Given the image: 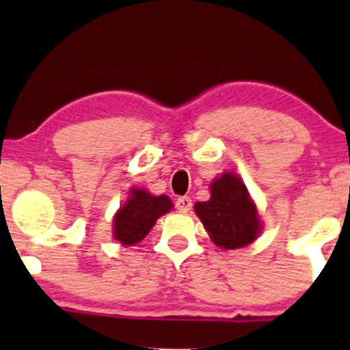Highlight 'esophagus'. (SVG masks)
Returning a JSON list of instances; mask_svg holds the SVG:
<instances>
[{
	"mask_svg": "<svg viewBox=\"0 0 350 350\" xmlns=\"http://www.w3.org/2000/svg\"><path fill=\"white\" fill-rule=\"evenodd\" d=\"M176 207H178V211L180 212H189L192 208L191 198H179L176 200Z\"/></svg>",
	"mask_w": 350,
	"mask_h": 350,
	"instance_id": "esophagus-1",
	"label": "esophagus"
}]
</instances>
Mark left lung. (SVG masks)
<instances>
[{"mask_svg": "<svg viewBox=\"0 0 350 350\" xmlns=\"http://www.w3.org/2000/svg\"><path fill=\"white\" fill-rule=\"evenodd\" d=\"M196 214L217 247H247L262 232L258 211L235 172H224L211 183V199L196 202Z\"/></svg>", "mask_w": 350, "mask_h": 350, "instance_id": "8db88e82", "label": "left lung"}]
</instances>
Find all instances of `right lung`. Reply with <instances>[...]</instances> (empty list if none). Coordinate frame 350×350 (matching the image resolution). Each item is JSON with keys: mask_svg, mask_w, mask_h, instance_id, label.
<instances>
[{"mask_svg": "<svg viewBox=\"0 0 350 350\" xmlns=\"http://www.w3.org/2000/svg\"><path fill=\"white\" fill-rule=\"evenodd\" d=\"M171 208L172 202L167 196H152L146 189L131 187L130 198L115 214V240H118L122 245H136L142 242L156 220Z\"/></svg>", "mask_w": 350, "mask_h": 350, "instance_id": "right-lung-1", "label": "right lung"}]
</instances>
